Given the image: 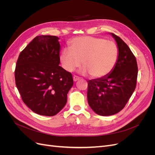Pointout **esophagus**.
Instances as JSON below:
<instances>
[{
	"mask_svg": "<svg viewBox=\"0 0 155 155\" xmlns=\"http://www.w3.org/2000/svg\"><path fill=\"white\" fill-rule=\"evenodd\" d=\"M73 79H74V81H77L78 80H79V79H80V78L78 77V76H74Z\"/></svg>",
	"mask_w": 155,
	"mask_h": 155,
	"instance_id": "obj_1",
	"label": "esophagus"
}]
</instances>
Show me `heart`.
Listing matches in <instances>:
<instances>
[{"mask_svg": "<svg viewBox=\"0 0 155 155\" xmlns=\"http://www.w3.org/2000/svg\"><path fill=\"white\" fill-rule=\"evenodd\" d=\"M70 50H64L60 55L63 68L72 72L80 67L83 61L84 74L100 79L109 75L115 67L119 49L114 41L90 36L79 37L70 42Z\"/></svg>", "mask_w": 155, "mask_h": 155, "instance_id": "obj_1", "label": "heart"}]
</instances>
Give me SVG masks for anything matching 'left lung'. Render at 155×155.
<instances>
[{
	"instance_id": "left-lung-1",
	"label": "left lung",
	"mask_w": 155,
	"mask_h": 155,
	"mask_svg": "<svg viewBox=\"0 0 155 155\" xmlns=\"http://www.w3.org/2000/svg\"><path fill=\"white\" fill-rule=\"evenodd\" d=\"M119 49L118 61L107 76L88 81L89 106L100 116H110L122 110L137 86L138 65L132 51L120 37L111 33Z\"/></svg>"
}]
</instances>
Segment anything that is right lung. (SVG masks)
<instances>
[{
	"mask_svg": "<svg viewBox=\"0 0 155 155\" xmlns=\"http://www.w3.org/2000/svg\"><path fill=\"white\" fill-rule=\"evenodd\" d=\"M59 38L37 36L18 56L15 79L23 102L35 113L57 114L66 105L74 81L60 63Z\"/></svg>",
	"mask_w": 155,
	"mask_h": 155,
	"instance_id": "right-lung-1",
	"label": "right lung"
}]
</instances>
